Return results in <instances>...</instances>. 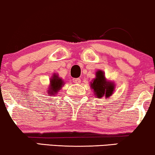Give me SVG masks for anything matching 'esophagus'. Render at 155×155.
<instances>
[{
	"instance_id": "34e87169",
	"label": "esophagus",
	"mask_w": 155,
	"mask_h": 155,
	"mask_svg": "<svg viewBox=\"0 0 155 155\" xmlns=\"http://www.w3.org/2000/svg\"><path fill=\"white\" fill-rule=\"evenodd\" d=\"M72 81H73L74 83H77V84H79V83H81V82L80 78H73V80H72Z\"/></svg>"
}]
</instances>
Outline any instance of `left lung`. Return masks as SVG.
<instances>
[{
  "instance_id": "left-lung-1",
  "label": "left lung",
  "mask_w": 155,
  "mask_h": 155,
  "mask_svg": "<svg viewBox=\"0 0 155 155\" xmlns=\"http://www.w3.org/2000/svg\"><path fill=\"white\" fill-rule=\"evenodd\" d=\"M90 87L94 93L96 97L101 99L105 96V98H109L113 94L115 85L113 82L107 81L104 71L98 70L96 72V78L90 83Z\"/></svg>"
}]
</instances>
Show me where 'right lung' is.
<instances>
[{
	"label": "right lung",
	"instance_id": "add662e5",
	"mask_svg": "<svg viewBox=\"0 0 155 155\" xmlns=\"http://www.w3.org/2000/svg\"><path fill=\"white\" fill-rule=\"evenodd\" d=\"M64 85V82L62 78H59L57 73H54L50 79V83H49L48 91H47L48 94L49 96H56Z\"/></svg>",
	"mask_w": 155,
	"mask_h": 155
}]
</instances>
